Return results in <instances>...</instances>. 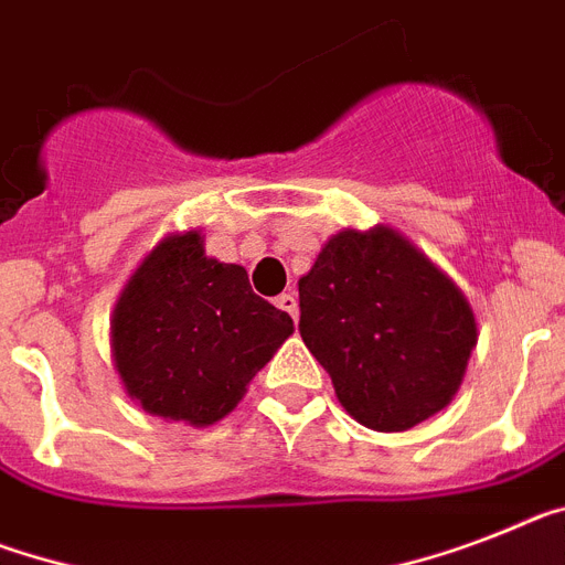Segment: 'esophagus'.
<instances>
[{
    "label": "esophagus",
    "mask_w": 565,
    "mask_h": 565,
    "mask_svg": "<svg viewBox=\"0 0 565 565\" xmlns=\"http://www.w3.org/2000/svg\"><path fill=\"white\" fill-rule=\"evenodd\" d=\"M275 307H278V310H284V312H290L292 319L298 321V298L292 296V292H281V296L275 298Z\"/></svg>",
    "instance_id": "obj_1"
}]
</instances>
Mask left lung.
<instances>
[{"instance_id":"1","label":"left lung","mask_w":565,"mask_h":565,"mask_svg":"<svg viewBox=\"0 0 565 565\" xmlns=\"http://www.w3.org/2000/svg\"><path fill=\"white\" fill-rule=\"evenodd\" d=\"M298 298L301 339L359 425L399 434L451 405L477 319L451 275L399 230L335 232L298 278Z\"/></svg>"}]
</instances>
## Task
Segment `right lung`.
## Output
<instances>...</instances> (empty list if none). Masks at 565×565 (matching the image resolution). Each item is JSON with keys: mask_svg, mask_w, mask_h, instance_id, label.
Masks as SVG:
<instances>
[{"mask_svg": "<svg viewBox=\"0 0 565 565\" xmlns=\"http://www.w3.org/2000/svg\"><path fill=\"white\" fill-rule=\"evenodd\" d=\"M292 330L287 312L255 296L241 264L206 255L201 230H189L169 232L131 273L108 341L135 405L210 428L238 407Z\"/></svg>", "mask_w": 565, "mask_h": 565, "instance_id": "1", "label": "right lung"}]
</instances>
